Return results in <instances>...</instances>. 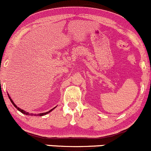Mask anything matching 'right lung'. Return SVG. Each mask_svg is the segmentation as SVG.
Wrapping results in <instances>:
<instances>
[{
  "instance_id": "obj_1",
  "label": "right lung",
  "mask_w": 151,
  "mask_h": 151,
  "mask_svg": "<svg viewBox=\"0 0 151 151\" xmlns=\"http://www.w3.org/2000/svg\"><path fill=\"white\" fill-rule=\"evenodd\" d=\"M8 97H9V99H10V101H11V103H12V104H13V106H14L15 107V108H16L17 109H18V110L19 111H20V112H21V113H22V114H25V115H27V116H42L46 115V114H47L48 113H50V112H51V111H52V110H53V109L55 108H55H53L52 109H51V110H50V111H47V112H45V113H41V114H37H37H29V113H28V112H26V111H24V110H22V109H20V108H19V107H18V106H16V105H15V104L14 103V102H13V100H12V99H11V98H10V96H9V94H8Z\"/></svg>"
}]
</instances>
